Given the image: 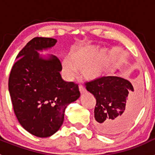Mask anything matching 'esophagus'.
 I'll return each instance as SVG.
<instances>
[{
	"label": "esophagus",
	"mask_w": 155,
	"mask_h": 155,
	"mask_svg": "<svg viewBox=\"0 0 155 155\" xmlns=\"http://www.w3.org/2000/svg\"><path fill=\"white\" fill-rule=\"evenodd\" d=\"M79 90H80L81 94H84V93L86 92V88L82 84L79 85Z\"/></svg>",
	"instance_id": "1"
}]
</instances>
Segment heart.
Here are the masks:
<instances>
[{"label":"heart","mask_w":155,"mask_h":155,"mask_svg":"<svg viewBox=\"0 0 155 155\" xmlns=\"http://www.w3.org/2000/svg\"><path fill=\"white\" fill-rule=\"evenodd\" d=\"M108 64L107 56L103 52L99 53L96 46L89 45L81 47L70 53L68 59L63 61V70L66 76L71 78L76 71H81L87 80L99 78L105 73Z\"/></svg>","instance_id":"heart-1"}]
</instances>
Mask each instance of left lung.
<instances>
[{"instance_id":"1","label":"left lung","mask_w":155,"mask_h":155,"mask_svg":"<svg viewBox=\"0 0 155 155\" xmlns=\"http://www.w3.org/2000/svg\"><path fill=\"white\" fill-rule=\"evenodd\" d=\"M96 99L94 124L102 134L116 135L130 127L140 105V96L129 81L120 77H102L85 83Z\"/></svg>"}]
</instances>
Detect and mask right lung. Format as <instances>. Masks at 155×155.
Here are the masks:
<instances>
[{
    "instance_id": "obj_1",
    "label": "right lung",
    "mask_w": 155,
    "mask_h": 155,
    "mask_svg": "<svg viewBox=\"0 0 155 155\" xmlns=\"http://www.w3.org/2000/svg\"><path fill=\"white\" fill-rule=\"evenodd\" d=\"M57 40L35 37L19 52L11 71L8 90L14 112L21 127L38 137H48L62 126L68 104L80 97L78 85L65 81L62 65L53 55L38 51L53 47Z\"/></svg>"
}]
</instances>
